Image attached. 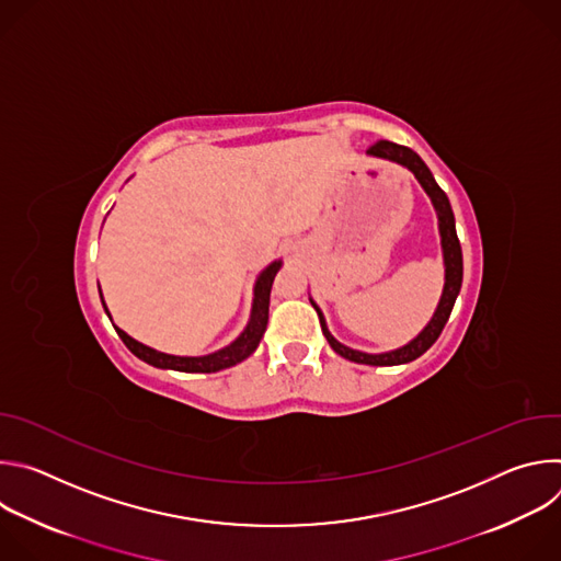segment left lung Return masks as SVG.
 Wrapping results in <instances>:
<instances>
[{"label":"left lung","instance_id":"1","mask_svg":"<svg viewBox=\"0 0 561 561\" xmlns=\"http://www.w3.org/2000/svg\"><path fill=\"white\" fill-rule=\"evenodd\" d=\"M370 154L375 157H383V159H392V162L407 167L409 171L415 173V178L420 180V184L424 186V191L431 195L433 204H435V210H437V217H439V232H442V249H444V264H446V284H444V293H442V299H439V306L433 314V319L428 322V327L417 335V340H413L409 346L399 348V351H392V353H381V355H368V353H359V351H353L344 344H340L327 329V322L322 312H319V308L314 306L317 314H319V324H322V333L327 335L331 348L351 359V362H357V364H370V366H394V364H407V362H413L417 359L420 355H424L435 342L437 337L442 335L448 317H450V310L455 306V299L459 295V288H461V275H463V262H461V247H459V239H457V230H455V215H453V208H450V202L446 197V193L437 186L435 178L431 175L428 167L422 162V157L417 152H413L409 146H399L394 141H388V139H379L375 141L370 148H368Z\"/></svg>","mask_w":561,"mask_h":561}]
</instances>
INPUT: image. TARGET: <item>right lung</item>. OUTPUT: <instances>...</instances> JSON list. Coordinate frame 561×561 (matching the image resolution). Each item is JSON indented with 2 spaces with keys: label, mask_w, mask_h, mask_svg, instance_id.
Instances as JSON below:
<instances>
[{
  "label": "right lung",
  "mask_w": 561,
  "mask_h": 561,
  "mask_svg": "<svg viewBox=\"0 0 561 561\" xmlns=\"http://www.w3.org/2000/svg\"><path fill=\"white\" fill-rule=\"evenodd\" d=\"M279 262L271 264L257 279L255 286V304H253V314H251V322L247 327V331L239 335L230 346L206 355V357H175V355H167V353H157L139 342H135L133 337H128L124 331L115 329L117 335L122 337V342L126 344V348L139 357L141 362L157 366V368H171V370H184V373H215L228 366H234L242 359H247L251 353H255L262 335L266 333V324H268V304H271V286L273 279L279 271ZM104 304V301H102ZM106 308V306H104ZM108 312V310H106Z\"/></svg>",
  "instance_id": "obj_1"
}]
</instances>
